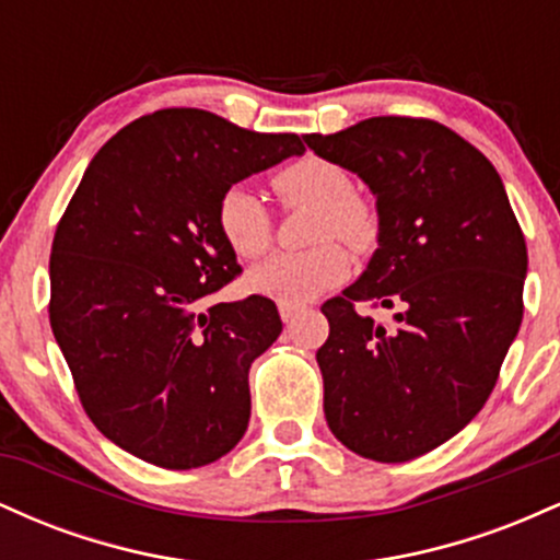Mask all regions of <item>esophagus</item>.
I'll list each match as a JSON object with an SVG mask.
<instances>
[{
  "label": "esophagus",
  "mask_w": 560,
  "mask_h": 560,
  "mask_svg": "<svg viewBox=\"0 0 560 560\" xmlns=\"http://www.w3.org/2000/svg\"><path fill=\"white\" fill-rule=\"evenodd\" d=\"M279 313H281V320H284L287 326H292L302 313V307L300 305H289V302H279Z\"/></svg>",
  "instance_id": "esophagus-1"
}]
</instances>
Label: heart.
Masks as SVG:
<instances>
[{
	"label": "heart",
	"instance_id": "b5f03b06",
	"mask_svg": "<svg viewBox=\"0 0 560 560\" xmlns=\"http://www.w3.org/2000/svg\"><path fill=\"white\" fill-rule=\"evenodd\" d=\"M271 186L287 210H313L307 240L316 247L294 255H273L247 273V289L289 305H305L326 289L342 284L350 258L342 249L374 247L378 215L369 199L352 191V178L339 163L324 158H302L273 173ZM218 231L231 253L255 260L273 242V218L249 189L231 186L218 202Z\"/></svg>",
	"mask_w": 560,
	"mask_h": 560
}]
</instances>
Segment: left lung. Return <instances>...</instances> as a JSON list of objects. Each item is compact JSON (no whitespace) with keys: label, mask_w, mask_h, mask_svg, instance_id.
<instances>
[{"label":"left lung","mask_w":560,"mask_h":560,"mask_svg":"<svg viewBox=\"0 0 560 560\" xmlns=\"http://www.w3.org/2000/svg\"><path fill=\"white\" fill-rule=\"evenodd\" d=\"M302 139L358 173L378 210L369 268L320 307L326 423L363 458H419L494 389L524 316L522 226L490 160L436 120L378 115ZM358 301L389 306L396 324L361 317Z\"/></svg>","instance_id":"obj_1"}]
</instances>
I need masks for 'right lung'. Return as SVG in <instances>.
Returning <instances> with one entry per match:
<instances>
[{
	"label": "right lung",
	"mask_w": 560,
	"mask_h": 560,
	"mask_svg": "<svg viewBox=\"0 0 560 560\" xmlns=\"http://www.w3.org/2000/svg\"><path fill=\"white\" fill-rule=\"evenodd\" d=\"M197 107L120 128L57 223L49 324L86 416L160 468H197L247 432L249 365L281 334L273 300L208 305L240 276L218 231L231 184L302 155Z\"/></svg>",
	"instance_id": "obj_1"
}]
</instances>
